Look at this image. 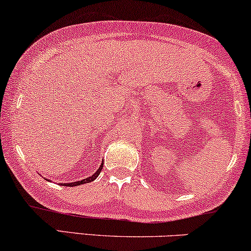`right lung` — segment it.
<instances>
[{"label": "right lung", "instance_id": "add662e5", "mask_svg": "<svg viewBox=\"0 0 251 251\" xmlns=\"http://www.w3.org/2000/svg\"><path fill=\"white\" fill-rule=\"evenodd\" d=\"M102 168H103V162L102 164H100V168H98L97 171L95 174H93L90 177H87V178L82 179V180H77V182H73V183H60V185H66V186H76V185H81V184H85V183H90L93 182V180H95L98 177V175L100 174V171H102ZM47 179V178H46ZM49 180V179H47Z\"/></svg>", "mask_w": 251, "mask_h": 251}]
</instances>
